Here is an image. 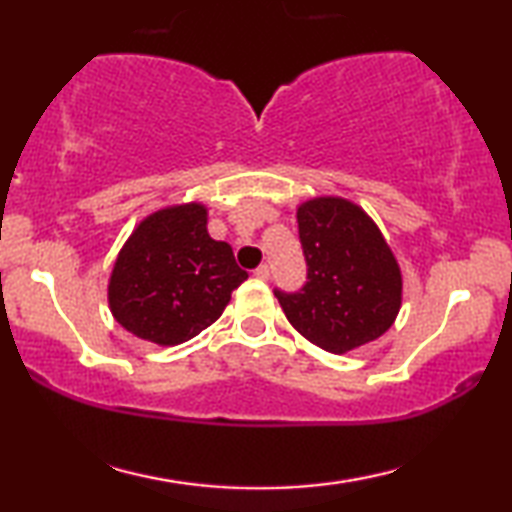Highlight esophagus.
Segmentation results:
<instances>
[{"label": "esophagus", "mask_w": 512, "mask_h": 512, "mask_svg": "<svg viewBox=\"0 0 512 512\" xmlns=\"http://www.w3.org/2000/svg\"><path fill=\"white\" fill-rule=\"evenodd\" d=\"M253 275L257 277V280H268V275H271V268H268L266 264H259L253 271Z\"/></svg>", "instance_id": "esophagus-1"}]
</instances>
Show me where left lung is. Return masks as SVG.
<instances>
[{"instance_id":"obj_1","label":"left lung","mask_w":512,"mask_h":512,"mask_svg":"<svg viewBox=\"0 0 512 512\" xmlns=\"http://www.w3.org/2000/svg\"><path fill=\"white\" fill-rule=\"evenodd\" d=\"M307 282L275 289L289 323L318 348L345 354L379 339L402 307V271L377 223L352 201L320 196L298 207Z\"/></svg>"}]
</instances>
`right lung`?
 <instances>
[{
  "label": "right lung",
  "mask_w": 512,
  "mask_h": 512,
  "mask_svg": "<svg viewBox=\"0 0 512 512\" xmlns=\"http://www.w3.org/2000/svg\"><path fill=\"white\" fill-rule=\"evenodd\" d=\"M246 277L230 244L207 232L205 205H171L146 216L119 250L108 305L137 339L178 345L210 327Z\"/></svg>",
  "instance_id": "obj_1"
}]
</instances>
